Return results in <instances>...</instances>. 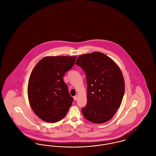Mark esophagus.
<instances>
[{"mask_svg": "<svg viewBox=\"0 0 156 156\" xmlns=\"http://www.w3.org/2000/svg\"><path fill=\"white\" fill-rule=\"evenodd\" d=\"M74 99L75 101H76L78 99V95H76L74 97Z\"/></svg>", "mask_w": 156, "mask_h": 156, "instance_id": "obj_1", "label": "esophagus"}]
</instances>
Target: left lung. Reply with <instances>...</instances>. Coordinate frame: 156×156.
Instances as JSON below:
<instances>
[{"instance_id": "obj_1", "label": "left lung", "mask_w": 156, "mask_h": 156, "mask_svg": "<svg viewBox=\"0 0 156 156\" xmlns=\"http://www.w3.org/2000/svg\"><path fill=\"white\" fill-rule=\"evenodd\" d=\"M75 64L84 71L87 83V104L83 116L94 123L109 120L119 108L125 92V81L117 64L103 53L79 56Z\"/></svg>"}]
</instances>
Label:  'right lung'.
Segmentation results:
<instances>
[{
    "label": "right lung",
    "mask_w": 156,
    "mask_h": 156,
    "mask_svg": "<svg viewBox=\"0 0 156 156\" xmlns=\"http://www.w3.org/2000/svg\"><path fill=\"white\" fill-rule=\"evenodd\" d=\"M76 57H46L33 69L28 83L30 106L38 118L55 123L63 119L73 102L63 80Z\"/></svg>",
    "instance_id": "right-lung-1"
}]
</instances>
